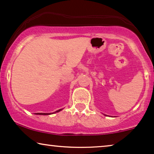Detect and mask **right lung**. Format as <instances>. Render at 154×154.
Segmentation results:
<instances>
[{
  "mask_svg": "<svg viewBox=\"0 0 154 154\" xmlns=\"http://www.w3.org/2000/svg\"><path fill=\"white\" fill-rule=\"evenodd\" d=\"M62 110V109H60V110H57V112H59V111H60V110ZM36 115H49V114H51V113H42V112H37V113H36Z\"/></svg>",
  "mask_w": 154,
  "mask_h": 154,
  "instance_id": "add662e5",
  "label": "right lung"
}]
</instances>
